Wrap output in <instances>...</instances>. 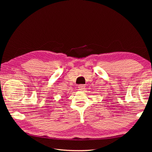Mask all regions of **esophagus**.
Instances as JSON below:
<instances>
[{"label": "esophagus", "instance_id": "obj_1", "mask_svg": "<svg viewBox=\"0 0 152 152\" xmlns=\"http://www.w3.org/2000/svg\"><path fill=\"white\" fill-rule=\"evenodd\" d=\"M78 88H79V89L80 90V91L84 90V89H85V85H82V84L79 85V87H78Z\"/></svg>", "mask_w": 152, "mask_h": 152}]
</instances>
